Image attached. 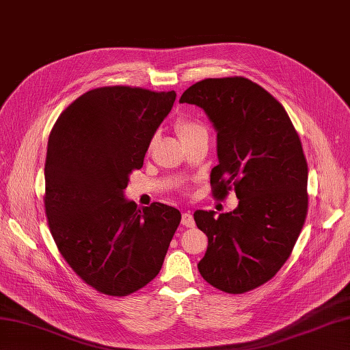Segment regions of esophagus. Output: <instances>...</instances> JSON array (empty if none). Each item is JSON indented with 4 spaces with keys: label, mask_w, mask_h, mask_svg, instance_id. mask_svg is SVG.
I'll use <instances>...</instances> for the list:
<instances>
[{
    "label": "esophagus",
    "mask_w": 350,
    "mask_h": 350,
    "mask_svg": "<svg viewBox=\"0 0 350 350\" xmlns=\"http://www.w3.org/2000/svg\"><path fill=\"white\" fill-rule=\"evenodd\" d=\"M182 225L188 226V228H192V226L195 225L193 217H192V215H191L189 212H185V213L182 215Z\"/></svg>",
    "instance_id": "obj_1"
}]
</instances>
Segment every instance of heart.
Returning a JSON list of instances; mask_svg holds the SVG:
<instances>
[{
    "mask_svg": "<svg viewBox=\"0 0 350 350\" xmlns=\"http://www.w3.org/2000/svg\"><path fill=\"white\" fill-rule=\"evenodd\" d=\"M176 131L180 137V140H188L191 137L200 135V134H207L206 126L201 124L198 120H192V119H178L176 122ZM153 143H155V138H152L149 148H152Z\"/></svg>",
    "mask_w": 350,
    "mask_h": 350,
    "instance_id": "b5f03b06",
    "label": "heart"
}]
</instances>
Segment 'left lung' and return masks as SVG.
Wrapping results in <instances>:
<instances>
[{
	"mask_svg": "<svg viewBox=\"0 0 350 350\" xmlns=\"http://www.w3.org/2000/svg\"><path fill=\"white\" fill-rule=\"evenodd\" d=\"M180 103L204 110L217 133L215 198L231 189L239 198L230 213H193L208 239L198 270L212 286L243 294L274 278L301 232L308 206L303 146L283 105L249 79L201 80Z\"/></svg>",
	"mask_w": 350,
	"mask_h": 350,
	"instance_id": "1",
	"label": "left lung"
}]
</instances>
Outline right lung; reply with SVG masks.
<instances>
[{
	"mask_svg": "<svg viewBox=\"0 0 350 350\" xmlns=\"http://www.w3.org/2000/svg\"><path fill=\"white\" fill-rule=\"evenodd\" d=\"M176 92L92 89L65 109L49 135L44 208L65 261L89 286L125 297L157 278L182 215L125 198Z\"/></svg>",
	"mask_w": 350,
	"mask_h": 350,
	"instance_id": "right-lung-1",
	"label": "right lung"
}]
</instances>
